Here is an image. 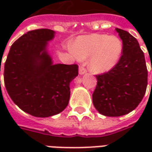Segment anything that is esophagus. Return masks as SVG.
<instances>
[{"instance_id":"34e87169","label":"esophagus","mask_w":152,"mask_h":152,"mask_svg":"<svg viewBox=\"0 0 152 152\" xmlns=\"http://www.w3.org/2000/svg\"><path fill=\"white\" fill-rule=\"evenodd\" d=\"M87 72V71H86V68H84L83 66H80L79 67V74L80 75H84V74H86Z\"/></svg>"}]
</instances>
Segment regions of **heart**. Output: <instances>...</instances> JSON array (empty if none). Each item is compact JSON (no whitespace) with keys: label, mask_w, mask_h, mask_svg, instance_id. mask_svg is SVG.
<instances>
[{"label":"heart","mask_w":152,"mask_h":152,"mask_svg":"<svg viewBox=\"0 0 152 152\" xmlns=\"http://www.w3.org/2000/svg\"><path fill=\"white\" fill-rule=\"evenodd\" d=\"M71 50L78 59L89 58V69L101 74L107 72L117 65L123 51V44L115 36L93 33L77 38Z\"/></svg>","instance_id":"heart-1"}]
</instances>
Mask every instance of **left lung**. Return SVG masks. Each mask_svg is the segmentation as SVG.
Here are the masks:
<instances>
[{
	"instance_id": "obj_1",
	"label": "left lung",
	"mask_w": 152,
	"mask_h": 152,
	"mask_svg": "<svg viewBox=\"0 0 152 152\" xmlns=\"http://www.w3.org/2000/svg\"><path fill=\"white\" fill-rule=\"evenodd\" d=\"M123 42L121 59L113 69L96 76L93 103L100 114L121 116L137 107L146 93L147 69L137 39L128 31L115 28Z\"/></svg>"
}]
</instances>
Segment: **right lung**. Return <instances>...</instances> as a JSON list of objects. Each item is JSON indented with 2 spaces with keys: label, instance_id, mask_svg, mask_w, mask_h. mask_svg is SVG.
<instances>
[{
  "label": "right lung",
  "instance_id": "add662e5",
  "mask_svg": "<svg viewBox=\"0 0 152 152\" xmlns=\"http://www.w3.org/2000/svg\"><path fill=\"white\" fill-rule=\"evenodd\" d=\"M54 36L50 29L28 31L12 45L5 63L9 95L21 110L36 117L63 112L69 102L70 83L78 76L76 64L53 63L48 47Z\"/></svg>",
  "mask_w": 152,
  "mask_h": 152
}]
</instances>
